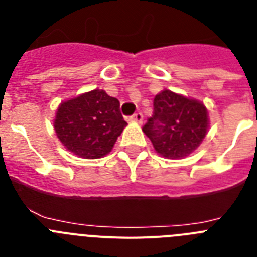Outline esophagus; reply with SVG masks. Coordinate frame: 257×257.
<instances>
[{
  "label": "esophagus",
  "instance_id": "obj_1",
  "mask_svg": "<svg viewBox=\"0 0 257 257\" xmlns=\"http://www.w3.org/2000/svg\"><path fill=\"white\" fill-rule=\"evenodd\" d=\"M130 119L133 122H136V123H142V122H143V114L140 112H136L135 114L131 115Z\"/></svg>",
  "mask_w": 257,
  "mask_h": 257
}]
</instances>
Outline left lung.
<instances>
[{"label": "left lung", "instance_id": "left-lung-1", "mask_svg": "<svg viewBox=\"0 0 257 257\" xmlns=\"http://www.w3.org/2000/svg\"><path fill=\"white\" fill-rule=\"evenodd\" d=\"M153 115L143 131L157 153L166 158H183L196 151L208 128L207 109L203 103L163 90L156 95Z\"/></svg>", "mask_w": 257, "mask_h": 257}]
</instances>
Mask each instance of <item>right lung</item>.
<instances>
[{"label":"right lung","instance_id":"obj_1","mask_svg":"<svg viewBox=\"0 0 257 257\" xmlns=\"http://www.w3.org/2000/svg\"><path fill=\"white\" fill-rule=\"evenodd\" d=\"M126 124L119 112V101L96 88L63 101L56 112L54 128L68 151L96 160L112 151Z\"/></svg>","mask_w":257,"mask_h":257}]
</instances>
